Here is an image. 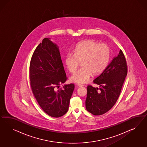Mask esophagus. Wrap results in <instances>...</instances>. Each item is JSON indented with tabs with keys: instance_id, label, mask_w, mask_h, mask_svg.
<instances>
[{
	"instance_id": "34e87169",
	"label": "esophagus",
	"mask_w": 147,
	"mask_h": 147,
	"mask_svg": "<svg viewBox=\"0 0 147 147\" xmlns=\"http://www.w3.org/2000/svg\"><path fill=\"white\" fill-rule=\"evenodd\" d=\"M77 86H78V87H83L84 86V85H82V84H78Z\"/></svg>"
}]
</instances>
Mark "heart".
Masks as SVG:
<instances>
[{
  "label": "heart",
  "instance_id": "b5f03b06",
  "mask_svg": "<svg viewBox=\"0 0 147 147\" xmlns=\"http://www.w3.org/2000/svg\"><path fill=\"white\" fill-rule=\"evenodd\" d=\"M111 58V49L106 44L93 40L83 41L77 45L74 54L69 53L66 57V64L69 72H76L82 62V67L71 76L73 82L86 84L93 74H100L108 66Z\"/></svg>",
  "mask_w": 147,
  "mask_h": 147
}]
</instances>
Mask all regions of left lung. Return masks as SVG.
<instances>
[{
  "mask_svg": "<svg viewBox=\"0 0 147 147\" xmlns=\"http://www.w3.org/2000/svg\"><path fill=\"white\" fill-rule=\"evenodd\" d=\"M127 74V65L124 54L121 49L106 69L93 82L99 86L95 88L91 85L87 87L86 107L94 115L107 113L114 106L120 94Z\"/></svg>",
  "mask_w": 147,
  "mask_h": 147,
  "instance_id": "1",
  "label": "left lung"
}]
</instances>
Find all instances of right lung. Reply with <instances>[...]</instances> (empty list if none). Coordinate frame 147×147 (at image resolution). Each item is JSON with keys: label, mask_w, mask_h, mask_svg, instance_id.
<instances>
[{"label": "right lung", "mask_w": 147, "mask_h": 147, "mask_svg": "<svg viewBox=\"0 0 147 147\" xmlns=\"http://www.w3.org/2000/svg\"><path fill=\"white\" fill-rule=\"evenodd\" d=\"M29 76L32 91L40 107L49 115L59 117L68 109L74 85L67 79L57 45L45 38L32 56Z\"/></svg>", "instance_id": "1"}]
</instances>
